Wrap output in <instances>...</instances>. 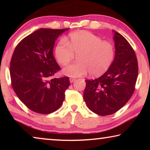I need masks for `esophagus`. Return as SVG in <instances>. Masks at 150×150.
Masks as SVG:
<instances>
[{"label":"esophagus","instance_id":"esophagus-1","mask_svg":"<svg viewBox=\"0 0 150 150\" xmlns=\"http://www.w3.org/2000/svg\"><path fill=\"white\" fill-rule=\"evenodd\" d=\"M75 80H76V79H74V78H70V79H69V81H70V83H72L74 82V81H75Z\"/></svg>","mask_w":150,"mask_h":150}]
</instances>
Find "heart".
<instances>
[{"label":"heart","instance_id":"1","mask_svg":"<svg viewBox=\"0 0 150 150\" xmlns=\"http://www.w3.org/2000/svg\"><path fill=\"white\" fill-rule=\"evenodd\" d=\"M74 54L79 62L63 70L65 75L82 77L88 73L99 77L107 71L115 57V48L111 42L88 31L71 33L65 39L60 40L55 47L57 62L62 66L69 64Z\"/></svg>","mask_w":150,"mask_h":150}]
</instances>
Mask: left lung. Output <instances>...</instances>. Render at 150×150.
I'll return each mask as SVG.
<instances>
[{"label": "left lung", "instance_id": "8db88e82", "mask_svg": "<svg viewBox=\"0 0 150 150\" xmlns=\"http://www.w3.org/2000/svg\"><path fill=\"white\" fill-rule=\"evenodd\" d=\"M115 57L107 71L96 79L85 80L86 105L96 115H112L130 100L138 74V60L129 42L113 30Z\"/></svg>", "mask_w": 150, "mask_h": 150}]
</instances>
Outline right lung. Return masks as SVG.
<instances>
[{
    "mask_svg": "<svg viewBox=\"0 0 150 150\" xmlns=\"http://www.w3.org/2000/svg\"><path fill=\"white\" fill-rule=\"evenodd\" d=\"M68 30L40 28L22 40L14 51L10 65L12 87L35 112H54L65 99L69 79L52 78L61 69L53 51L55 40Z\"/></svg>",
    "mask_w": 150,
    "mask_h": 150,
    "instance_id": "right-lung-1",
    "label": "right lung"
}]
</instances>
